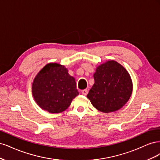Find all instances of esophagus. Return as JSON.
<instances>
[{
	"instance_id": "obj_1",
	"label": "esophagus",
	"mask_w": 160,
	"mask_h": 160,
	"mask_svg": "<svg viewBox=\"0 0 160 160\" xmlns=\"http://www.w3.org/2000/svg\"><path fill=\"white\" fill-rule=\"evenodd\" d=\"M88 89H84V90H83V91H81L82 95H87V94H88Z\"/></svg>"
}]
</instances>
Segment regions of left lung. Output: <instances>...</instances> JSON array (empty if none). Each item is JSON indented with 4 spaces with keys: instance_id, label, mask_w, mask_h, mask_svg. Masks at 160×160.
<instances>
[{
    "instance_id": "8db88e82",
    "label": "left lung",
    "mask_w": 160,
    "mask_h": 160,
    "mask_svg": "<svg viewBox=\"0 0 160 160\" xmlns=\"http://www.w3.org/2000/svg\"><path fill=\"white\" fill-rule=\"evenodd\" d=\"M95 83L87 95L91 104L103 113H111L123 108L133 91L130 75L117 61L101 64L93 74Z\"/></svg>"
}]
</instances>
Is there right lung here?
<instances>
[{
  "label": "right lung",
  "mask_w": 160,
  "mask_h": 160,
  "mask_svg": "<svg viewBox=\"0 0 160 160\" xmlns=\"http://www.w3.org/2000/svg\"><path fill=\"white\" fill-rule=\"evenodd\" d=\"M32 93L37 104L51 113L65 111L79 94L74 77L64 65L57 62L47 64L37 74Z\"/></svg>",
  "instance_id": "obj_1"
}]
</instances>
